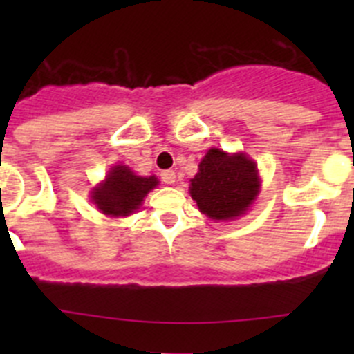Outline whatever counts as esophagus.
<instances>
[{"instance_id": "obj_1", "label": "esophagus", "mask_w": 354, "mask_h": 354, "mask_svg": "<svg viewBox=\"0 0 354 354\" xmlns=\"http://www.w3.org/2000/svg\"><path fill=\"white\" fill-rule=\"evenodd\" d=\"M160 180H162L166 185H173L174 180H176V173L171 169L162 171V173H160Z\"/></svg>"}]
</instances>
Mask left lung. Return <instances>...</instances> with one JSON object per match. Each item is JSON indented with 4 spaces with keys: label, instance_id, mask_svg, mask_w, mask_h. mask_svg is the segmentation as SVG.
Here are the masks:
<instances>
[{
    "label": "left lung",
    "instance_id": "8db88e82",
    "mask_svg": "<svg viewBox=\"0 0 354 354\" xmlns=\"http://www.w3.org/2000/svg\"><path fill=\"white\" fill-rule=\"evenodd\" d=\"M260 192L257 164L243 152L227 154L209 149L190 180V195L198 210L214 221L243 216Z\"/></svg>",
    "mask_w": 354,
    "mask_h": 354
}]
</instances>
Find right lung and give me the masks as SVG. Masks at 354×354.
<instances>
[{"label": "right lung", "instance_id": "1", "mask_svg": "<svg viewBox=\"0 0 354 354\" xmlns=\"http://www.w3.org/2000/svg\"><path fill=\"white\" fill-rule=\"evenodd\" d=\"M159 185L156 176H137L123 164L109 169L102 183L92 188L91 200L102 214L109 217H127L137 212L145 195Z\"/></svg>", "mask_w": 354, "mask_h": 354}]
</instances>
